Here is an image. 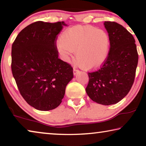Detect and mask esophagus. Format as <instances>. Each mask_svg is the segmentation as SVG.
Masks as SVG:
<instances>
[{"label":"esophagus","mask_w":146,"mask_h":146,"mask_svg":"<svg viewBox=\"0 0 146 146\" xmlns=\"http://www.w3.org/2000/svg\"><path fill=\"white\" fill-rule=\"evenodd\" d=\"M79 73V70H76V68H74L73 69V74L74 75H76V74L77 73Z\"/></svg>","instance_id":"obj_1"}]
</instances>
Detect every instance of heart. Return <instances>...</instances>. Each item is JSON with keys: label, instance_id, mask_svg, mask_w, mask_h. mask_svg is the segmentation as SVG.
I'll return each instance as SVG.
<instances>
[{"label": "heart", "instance_id": "1", "mask_svg": "<svg viewBox=\"0 0 146 146\" xmlns=\"http://www.w3.org/2000/svg\"><path fill=\"white\" fill-rule=\"evenodd\" d=\"M110 38L105 30L91 25H78L64 32L58 44L63 58L68 60L75 52L76 64L86 70H94L107 58Z\"/></svg>", "mask_w": 146, "mask_h": 146}]
</instances>
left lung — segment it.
Masks as SVG:
<instances>
[{"instance_id":"8db88e82","label":"left lung","mask_w":146,"mask_h":146,"mask_svg":"<svg viewBox=\"0 0 146 146\" xmlns=\"http://www.w3.org/2000/svg\"><path fill=\"white\" fill-rule=\"evenodd\" d=\"M110 38L108 56L98 70L88 72L86 93L102 105L117 104L129 93L134 83L138 55L135 38L115 22L104 23Z\"/></svg>"}]
</instances>
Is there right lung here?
<instances>
[{
    "label": "right lung",
    "mask_w": 146,
    "mask_h": 146,
    "mask_svg": "<svg viewBox=\"0 0 146 146\" xmlns=\"http://www.w3.org/2000/svg\"><path fill=\"white\" fill-rule=\"evenodd\" d=\"M64 22L36 21L24 28L11 48V71L20 93L40 111L57 108L73 78L70 64L58 58L56 42Z\"/></svg>",
    "instance_id": "right-lung-1"
}]
</instances>
